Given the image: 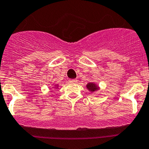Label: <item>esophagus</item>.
Returning a JSON list of instances; mask_svg holds the SVG:
<instances>
[{"mask_svg":"<svg viewBox=\"0 0 149 149\" xmlns=\"http://www.w3.org/2000/svg\"><path fill=\"white\" fill-rule=\"evenodd\" d=\"M70 83H77V79H70L69 80Z\"/></svg>","mask_w":149,"mask_h":149,"instance_id":"34e87169","label":"esophagus"}]
</instances>
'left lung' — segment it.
<instances>
[{
	"label": "left lung",
	"mask_w": 149,
	"mask_h": 149,
	"mask_svg": "<svg viewBox=\"0 0 149 149\" xmlns=\"http://www.w3.org/2000/svg\"><path fill=\"white\" fill-rule=\"evenodd\" d=\"M86 87L87 88L88 91H90L91 93H94L96 91H99L100 90V86H98V84H97L96 82L92 81V82H88L87 84L86 85Z\"/></svg>",
	"instance_id": "obj_1"
}]
</instances>
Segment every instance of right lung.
<instances>
[{"label":"right lung","instance_id":"right-lung-1","mask_svg":"<svg viewBox=\"0 0 149 149\" xmlns=\"http://www.w3.org/2000/svg\"><path fill=\"white\" fill-rule=\"evenodd\" d=\"M60 85L59 84H53L52 85V86H51V88H54V89H57V88H58V87H59Z\"/></svg>","mask_w":149,"mask_h":149}]
</instances>
